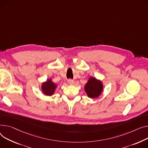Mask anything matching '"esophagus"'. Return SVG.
I'll list each match as a JSON object with an SVG mask.
<instances>
[{
	"instance_id": "esophagus-1",
	"label": "esophagus",
	"mask_w": 148,
	"mask_h": 148,
	"mask_svg": "<svg viewBox=\"0 0 148 148\" xmlns=\"http://www.w3.org/2000/svg\"><path fill=\"white\" fill-rule=\"evenodd\" d=\"M67 82H68V83L69 84H70V85H73V83H74V81H73V80H71V79L68 80H67Z\"/></svg>"
}]
</instances>
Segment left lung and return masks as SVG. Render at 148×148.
Wrapping results in <instances>:
<instances>
[{
	"mask_svg": "<svg viewBox=\"0 0 148 148\" xmlns=\"http://www.w3.org/2000/svg\"><path fill=\"white\" fill-rule=\"evenodd\" d=\"M84 90L87 96L93 99L99 96L103 90V84L101 80L90 77L84 86Z\"/></svg>",
	"mask_w": 148,
	"mask_h": 148,
	"instance_id": "obj_1",
	"label": "left lung"
}]
</instances>
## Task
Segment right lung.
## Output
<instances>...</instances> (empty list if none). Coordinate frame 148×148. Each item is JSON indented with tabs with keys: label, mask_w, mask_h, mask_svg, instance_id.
I'll return each instance as SVG.
<instances>
[{
	"label": "right lung",
	"mask_w": 148,
	"mask_h": 148,
	"mask_svg": "<svg viewBox=\"0 0 148 148\" xmlns=\"http://www.w3.org/2000/svg\"><path fill=\"white\" fill-rule=\"evenodd\" d=\"M57 85L52 82L51 79H49L42 84V90L46 96H52L54 94Z\"/></svg>",
	"instance_id": "right-lung-1"
}]
</instances>
